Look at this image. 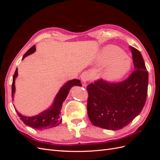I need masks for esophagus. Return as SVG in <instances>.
<instances>
[{
    "mask_svg": "<svg viewBox=\"0 0 160 160\" xmlns=\"http://www.w3.org/2000/svg\"><path fill=\"white\" fill-rule=\"evenodd\" d=\"M81 79L82 81H83V83H86L89 79V75L88 72H83L81 75Z\"/></svg>",
    "mask_w": 160,
    "mask_h": 160,
    "instance_id": "esophagus-1",
    "label": "esophagus"
}]
</instances>
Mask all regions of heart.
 I'll return each instance as SVG.
<instances>
[{"label":"heart","instance_id":"b5f03b06","mask_svg":"<svg viewBox=\"0 0 160 160\" xmlns=\"http://www.w3.org/2000/svg\"><path fill=\"white\" fill-rule=\"evenodd\" d=\"M124 55V52L115 46H109L103 50L99 61L101 65H106L111 62L103 72L106 79L118 80L129 70L132 62L128 57Z\"/></svg>","mask_w":160,"mask_h":160}]
</instances>
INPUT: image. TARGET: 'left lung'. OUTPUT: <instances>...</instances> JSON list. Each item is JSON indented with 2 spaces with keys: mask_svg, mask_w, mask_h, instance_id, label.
Listing matches in <instances>:
<instances>
[{
  "mask_svg": "<svg viewBox=\"0 0 160 160\" xmlns=\"http://www.w3.org/2000/svg\"><path fill=\"white\" fill-rule=\"evenodd\" d=\"M134 71L119 83L102 79L87 87L88 114L95 126L118 130L127 126L141 112L148 95V72L142 55L129 47Z\"/></svg>",
  "mask_w": 160,
  "mask_h": 160,
  "instance_id": "obj_1",
  "label": "left lung"
}]
</instances>
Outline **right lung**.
<instances>
[{"instance_id":"1","label":"right lung","mask_w":160,"mask_h":160,"mask_svg":"<svg viewBox=\"0 0 160 160\" xmlns=\"http://www.w3.org/2000/svg\"><path fill=\"white\" fill-rule=\"evenodd\" d=\"M35 45H33L23 55L22 59H25L27 56L32 54V53L35 51ZM17 76L18 69H17L15 72H14L12 78V98H13L14 94L15 93L14 81H15V79ZM77 85L81 86L80 80L75 79L67 81L64 85H62L59 91L58 92L51 107L42 111V112L38 114L37 115L32 116V117H26V116H24L21 113H19L17 110L16 112L24 123L27 125V126H30L35 129H47L56 127L57 125H59L62 122V119L60 117L61 110L62 105V104L67 98V95L69 94L71 88L72 87Z\"/></svg>"}]
</instances>
